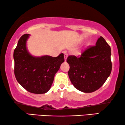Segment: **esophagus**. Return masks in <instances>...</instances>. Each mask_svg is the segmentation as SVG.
<instances>
[{
    "instance_id": "1",
    "label": "esophagus",
    "mask_w": 125,
    "mask_h": 125,
    "mask_svg": "<svg viewBox=\"0 0 125 125\" xmlns=\"http://www.w3.org/2000/svg\"><path fill=\"white\" fill-rule=\"evenodd\" d=\"M67 57H68V54H67V53H65V54H64V60H65V61L66 60V59H67Z\"/></svg>"
}]
</instances>
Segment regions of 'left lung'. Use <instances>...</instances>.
<instances>
[{
	"label": "left lung",
	"mask_w": 125,
	"mask_h": 125,
	"mask_svg": "<svg viewBox=\"0 0 125 125\" xmlns=\"http://www.w3.org/2000/svg\"><path fill=\"white\" fill-rule=\"evenodd\" d=\"M111 48L102 37L95 46L83 52L79 57H68V76L77 90L90 93L100 88L109 77L112 69Z\"/></svg>",
	"instance_id": "8db88e82"
}]
</instances>
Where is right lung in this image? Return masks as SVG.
Instances as JSON below:
<instances>
[{
    "label": "right lung",
    "mask_w": 125,
    "mask_h": 125,
    "mask_svg": "<svg viewBox=\"0 0 125 125\" xmlns=\"http://www.w3.org/2000/svg\"><path fill=\"white\" fill-rule=\"evenodd\" d=\"M29 36V34L22 35L14 50V74L18 82L27 91L45 94L51 88L55 74L64 62V54L56 57L32 56L26 46Z\"/></svg>",
    "instance_id": "right-lung-1"
}]
</instances>
